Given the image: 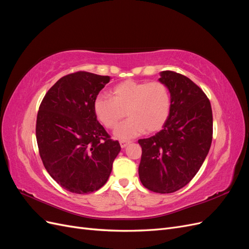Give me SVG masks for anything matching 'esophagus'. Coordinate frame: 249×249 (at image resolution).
Here are the masks:
<instances>
[{
	"label": "esophagus",
	"instance_id": "obj_1",
	"mask_svg": "<svg viewBox=\"0 0 249 249\" xmlns=\"http://www.w3.org/2000/svg\"><path fill=\"white\" fill-rule=\"evenodd\" d=\"M119 143H120V146H122V148H124L130 144V142H127V141H120Z\"/></svg>",
	"mask_w": 249,
	"mask_h": 249
}]
</instances>
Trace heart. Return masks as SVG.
<instances>
[{"label": "heart", "mask_w": 249, "mask_h": 249, "mask_svg": "<svg viewBox=\"0 0 249 249\" xmlns=\"http://www.w3.org/2000/svg\"><path fill=\"white\" fill-rule=\"evenodd\" d=\"M171 108L168 88L160 82L126 80L112 90V99L97 94L93 101L96 118L114 129L126 115L130 118L114 132L119 139H132L142 133H156L167 123Z\"/></svg>", "instance_id": "b5f03b06"}]
</instances>
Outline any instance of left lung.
I'll list each match as a JSON object with an SVG mask.
<instances>
[{"mask_svg": "<svg viewBox=\"0 0 249 249\" xmlns=\"http://www.w3.org/2000/svg\"><path fill=\"white\" fill-rule=\"evenodd\" d=\"M159 82L169 90L167 123L155 136L140 139L139 178L148 190L172 193L196 175L212 143L213 115L202 90L183 74L165 71Z\"/></svg>", "mask_w": 249, "mask_h": 249, "instance_id": "left-lung-1", "label": "left lung"}]
</instances>
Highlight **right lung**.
Here are the masks:
<instances>
[{"label":"right lung","instance_id":"obj_1","mask_svg":"<svg viewBox=\"0 0 249 249\" xmlns=\"http://www.w3.org/2000/svg\"><path fill=\"white\" fill-rule=\"evenodd\" d=\"M108 76L78 71L58 80L37 114L36 139L50 176L67 191L85 194L107 183L120 152L93 111Z\"/></svg>","mask_w":249,"mask_h":249}]
</instances>
